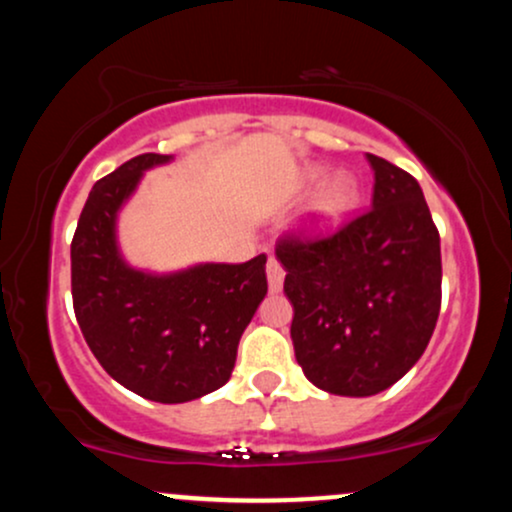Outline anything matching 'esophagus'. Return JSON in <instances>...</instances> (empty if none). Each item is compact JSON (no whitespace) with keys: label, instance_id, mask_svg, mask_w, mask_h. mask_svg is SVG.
I'll return each instance as SVG.
<instances>
[{"label":"esophagus","instance_id":"34e87169","mask_svg":"<svg viewBox=\"0 0 512 512\" xmlns=\"http://www.w3.org/2000/svg\"><path fill=\"white\" fill-rule=\"evenodd\" d=\"M284 267H281L279 262L274 260V257H269L267 262V279H269V291H281V286H284Z\"/></svg>","mask_w":512,"mask_h":512}]
</instances>
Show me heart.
Listing matches in <instances>:
<instances>
[{"instance_id": "1", "label": "heart", "mask_w": 512, "mask_h": 512, "mask_svg": "<svg viewBox=\"0 0 512 512\" xmlns=\"http://www.w3.org/2000/svg\"><path fill=\"white\" fill-rule=\"evenodd\" d=\"M313 192L308 207H305L301 223L303 236L310 238H325L337 233L351 221L356 214L358 204H361L363 190L361 180L356 178L349 170H339V173L330 175L327 166H310L298 180L296 192Z\"/></svg>"}]
</instances>
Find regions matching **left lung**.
Listing matches in <instances>:
<instances>
[{
    "label": "left lung",
    "instance_id": "8db88e82",
    "mask_svg": "<svg viewBox=\"0 0 512 512\" xmlns=\"http://www.w3.org/2000/svg\"><path fill=\"white\" fill-rule=\"evenodd\" d=\"M370 211L315 243L281 240L298 366L320 390L370 397L426 351L440 313V238L407 170L366 154Z\"/></svg>",
    "mask_w": 512,
    "mask_h": 512
}]
</instances>
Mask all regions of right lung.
Instances as JSON below:
<instances>
[{
    "label": "right lung",
    "mask_w": 512,
    "mask_h": 512,
    "mask_svg": "<svg viewBox=\"0 0 512 512\" xmlns=\"http://www.w3.org/2000/svg\"><path fill=\"white\" fill-rule=\"evenodd\" d=\"M170 161L142 154L93 185L72 240V296L88 349L110 378L151 402L182 404L231 378L240 337L267 296V257L173 272L129 264L117 221L146 170Z\"/></svg>",
    "instance_id": "add662e5"
}]
</instances>
